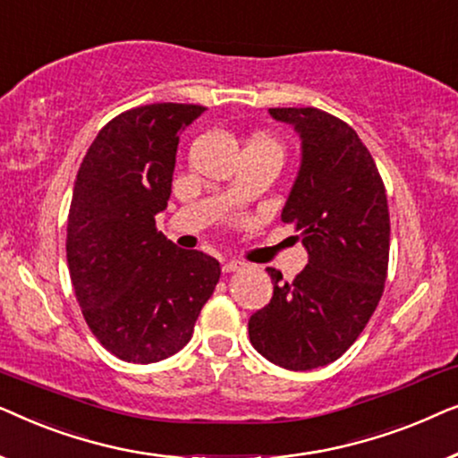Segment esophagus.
<instances>
[{"label": "esophagus", "instance_id": "esophagus-1", "mask_svg": "<svg viewBox=\"0 0 458 458\" xmlns=\"http://www.w3.org/2000/svg\"><path fill=\"white\" fill-rule=\"evenodd\" d=\"M243 268V265L242 262H237V260H227L223 265V273H235V271H242Z\"/></svg>", "mask_w": 458, "mask_h": 458}]
</instances>
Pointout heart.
<instances>
[{
	"mask_svg": "<svg viewBox=\"0 0 458 458\" xmlns=\"http://www.w3.org/2000/svg\"><path fill=\"white\" fill-rule=\"evenodd\" d=\"M250 146H259V148H265L268 152H273L275 156H279V158H284V146L277 140H273V137H256V140L250 143Z\"/></svg>",
	"mask_w": 458,
	"mask_h": 458,
	"instance_id": "1",
	"label": "heart"
}]
</instances>
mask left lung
Wrapping results in <instances>:
<instances>
[{"instance_id": "obj_1", "label": "left lung", "mask_w": 458, "mask_h": 458, "mask_svg": "<svg viewBox=\"0 0 458 458\" xmlns=\"http://www.w3.org/2000/svg\"><path fill=\"white\" fill-rule=\"evenodd\" d=\"M302 140V165L281 218L309 250L293 281L268 267L273 298L248 321L275 365L309 371L340 359L377 309L390 259L384 179L356 131L318 108H271Z\"/></svg>"}]
</instances>
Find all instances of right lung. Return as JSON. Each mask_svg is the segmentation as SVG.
Here are the masks:
<instances>
[{"label": "right lung", "mask_w": 458, "mask_h": 458, "mask_svg": "<svg viewBox=\"0 0 458 458\" xmlns=\"http://www.w3.org/2000/svg\"><path fill=\"white\" fill-rule=\"evenodd\" d=\"M198 104L137 106L112 118L74 181L66 259L91 334L127 362H158L191 340L221 265L156 229L171 198L179 133Z\"/></svg>", "instance_id": "add662e5"}]
</instances>
